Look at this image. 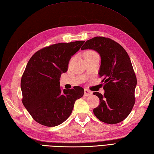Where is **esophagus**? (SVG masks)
Returning a JSON list of instances; mask_svg holds the SVG:
<instances>
[{
    "label": "esophagus",
    "instance_id": "obj_1",
    "mask_svg": "<svg viewBox=\"0 0 154 154\" xmlns=\"http://www.w3.org/2000/svg\"><path fill=\"white\" fill-rule=\"evenodd\" d=\"M84 94L86 96H91L92 94V92L91 91H90L88 89H85V92H84Z\"/></svg>",
    "mask_w": 154,
    "mask_h": 154
}]
</instances>
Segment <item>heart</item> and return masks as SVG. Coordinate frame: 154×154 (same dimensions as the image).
<instances>
[{
    "instance_id": "b5f03b06",
    "label": "heart",
    "mask_w": 154,
    "mask_h": 154,
    "mask_svg": "<svg viewBox=\"0 0 154 154\" xmlns=\"http://www.w3.org/2000/svg\"><path fill=\"white\" fill-rule=\"evenodd\" d=\"M93 53H95V52H93V51H87L85 54H93Z\"/></svg>"
}]
</instances>
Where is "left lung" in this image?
Listing matches in <instances>:
<instances>
[{
  "label": "left lung",
  "instance_id": "obj_1",
  "mask_svg": "<svg viewBox=\"0 0 154 154\" xmlns=\"http://www.w3.org/2000/svg\"><path fill=\"white\" fill-rule=\"evenodd\" d=\"M92 49L101 57L99 75L104 83L103 95L94 92L100 99L93 109L99 120L108 124L118 123L126 119L135 103L137 77L129 56L122 46L111 38L96 37L87 41L81 50Z\"/></svg>",
  "mask_w": 154,
  "mask_h": 154
}]
</instances>
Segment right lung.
<instances>
[{"label":"right lung","instance_id":"1","mask_svg":"<svg viewBox=\"0 0 154 154\" xmlns=\"http://www.w3.org/2000/svg\"><path fill=\"white\" fill-rule=\"evenodd\" d=\"M85 41L58 43L32 56L21 79L22 103L33 119L42 125L55 127L71 115L74 103L84 94L77 86L69 90L60 86L61 75L67 71L71 56Z\"/></svg>","mask_w":154,"mask_h":154}]
</instances>
